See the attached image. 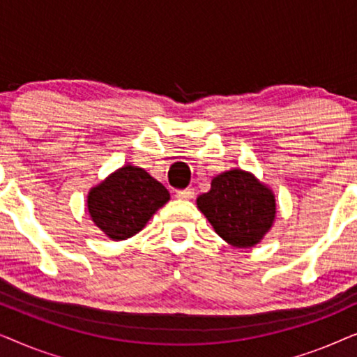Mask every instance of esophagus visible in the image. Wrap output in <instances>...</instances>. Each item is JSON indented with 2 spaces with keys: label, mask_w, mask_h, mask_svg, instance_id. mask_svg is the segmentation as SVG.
<instances>
[{
  "label": "esophagus",
  "mask_w": 357,
  "mask_h": 357,
  "mask_svg": "<svg viewBox=\"0 0 357 357\" xmlns=\"http://www.w3.org/2000/svg\"><path fill=\"white\" fill-rule=\"evenodd\" d=\"M175 197L180 198V199H192L195 197V190L193 188L177 190V192H175Z\"/></svg>",
  "instance_id": "34e87169"
}]
</instances>
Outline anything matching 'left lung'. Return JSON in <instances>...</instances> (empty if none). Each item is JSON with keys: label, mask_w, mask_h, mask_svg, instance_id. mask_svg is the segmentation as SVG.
<instances>
[{"label": "left lung", "mask_w": 357, "mask_h": 357, "mask_svg": "<svg viewBox=\"0 0 357 357\" xmlns=\"http://www.w3.org/2000/svg\"><path fill=\"white\" fill-rule=\"evenodd\" d=\"M197 204L218 236L237 248L257 245L276 216L271 190L241 169L216 175L211 190L199 195Z\"/></svg>", "instance_id": "left-lung-1"}]
</instances>
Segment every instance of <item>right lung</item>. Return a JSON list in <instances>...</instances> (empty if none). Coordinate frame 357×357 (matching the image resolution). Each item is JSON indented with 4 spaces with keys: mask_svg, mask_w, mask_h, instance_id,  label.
<instances>
[{
    "mask_svg": "<svg viewBox=\"0 0 357 357\" xmlns=\"http://www.w3.org/2000/svg\"><path fill=\"white\" fill-rule=\"evenodd\" d=\"M170 199L167 188L144 169L126 164L91 188L87 209L97 227L112 241L133 237Z\"/></svg>",
    "mask_w": 357,
    "mask_h": 357,
    "instance_id": "1",
    "label": "right lung"
}]
</instances>
